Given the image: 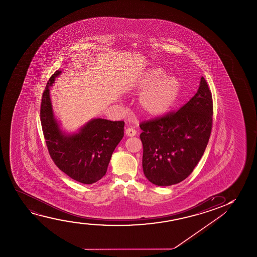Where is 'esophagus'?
<instances>
[{
  "instance_id": "obj_1",
  "label": "esophagus",
  "mask_w": 257,
  "mask_h": 257,
  "mask_svg": "<svg viewBox=\"0 0 257 257\" xmlns=\"http://www.w3.org/2000/svg\"><path fill=\"white\" fill-rule=\"evenodd\" d=\"M137 134V132L133 129V128H127L126 130H125V135H126L127 137H134Z\"/></svg>"
}]
</instances>
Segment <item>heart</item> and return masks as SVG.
I'll return each mask as SVG.
<instances>
[{
	"label": "heart",
	"mask_w": 257,
	"mask_h": 257,
	"mask_svg": "<svg viewBox=\"0 0 257 257\" xmlns=\"http://www.w3.org/2000/svg\"><path fill=\"white\" fill-rule=\"evenodd\" d=\"M139 88L143 89L139 104L148 116L162 115L174 104L179 94L181 84L178 78L165 74L161 67H153L139 81Z\"/></svg>",
	"instance_id": "heart-1"
}]
</instances>
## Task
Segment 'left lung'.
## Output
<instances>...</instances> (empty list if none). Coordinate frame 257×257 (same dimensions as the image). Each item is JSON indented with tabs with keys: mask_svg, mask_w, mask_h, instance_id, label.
<instances>
[{
	"mask_svg": "<svg viewBox=\"0 0 257 257\" xmlns=\"http://www.w3.org/2000/svg\"><path fill=\"white\" fill-rule=\"evenodd\" d=\"M212 114L211 90L201 77L197 93L181 109L141 123L142 166L150 183L170 186L190 176L207 147Z\"/></svg>",
	"mask_w": 257,
	"mask_h": 257,
	"instance_id": "left-lung-1",
	"label": "left lung"
}]
</instances>
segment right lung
<instances>
[{
  "mask_svg": "<svg viewBox=\"0 0 257 257\" xmlns=\"http://www.w3.org/2000/svg\"><path fill=\"white\" fill-rule=\"evenodd\" d=\"M61 71L51 76L43 93L40 120L51 158L72 179L92 184L105 176L113 152L123 137V121L93 118L77 133L66 134L53 113L50 88Z\"/></svg>",
  "mask_w": 257,
  "mask_h": 257,
  "instance_id": "right-lung-1",
  "label": "right lung"
}]
</instances>
